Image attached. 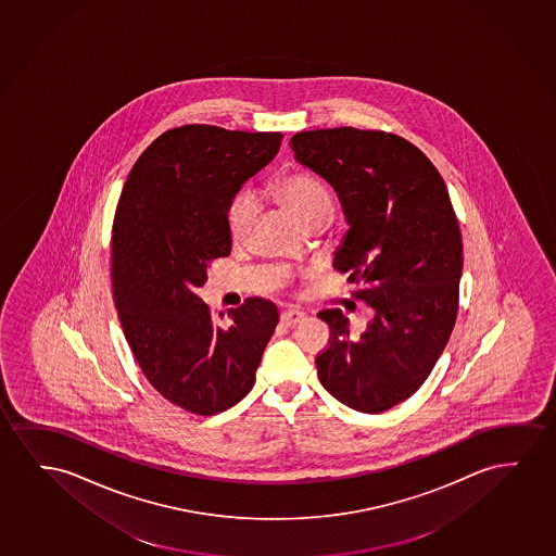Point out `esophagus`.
I'll use <instances>...</instances> for the list:
<instances>
[{
  "mask_svg": "<svg viewBox=\"0 0 556 556\" xmlns=\"http://www.w3.org/2000/svg\"><path fill=\"white\" fill-rule=\"evenodd\" d=\"M280 320H282L283 326H295V324H299L301 320H305V314L299 313V311H283L282 314H280Z\"/></svg>",
  "mask_w": 556,
  "mask_h": 556,
  "instance_id": "1",
  "label": "esophagus"
}]
</instances>
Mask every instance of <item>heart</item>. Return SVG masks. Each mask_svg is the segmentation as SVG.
<instances>
[{
	"label": "heart",
	"instance_id": "heart-1",
	"mask_svg": "<svg viewBox=\"0 0 556 556\" xmlns=\"http://www.w3.org/2000/svg\"><path fill=\"white\" fill-rule=\"evenodd\" d=\"M273 190L306 228L328 225L336 212L328 185L314 173L286 175L276 180ZM257 212V198L248 190H240L232 195L227 207V228L235 242H243L250 236Z\"/></svg>",
	"mask_w": 556,
	"mask_h": 556
}]
</instances>
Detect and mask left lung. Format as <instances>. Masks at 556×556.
<instances>
[{
  "instance_id": "8db88e82",
  "label": "left lung",
  "mask_w": 556,
  "mask_h": 556,
  "mask_svg": "<svg viewBox=\"0 0 556 556\" xmlns=\"http://www.w3.org/2000/svg\"><path fill=\"white\" fill-rule=\"evenodd\" d=\"M299 164L333 187L349 230L333 268L374 308L361 337L339 308L318 318L331 343L316 356L324 389L362 414L409 399L429 377L457 316L463 242L444 179L399 135L354 127L291 137Z\"/></svg>"
}]
</instances>
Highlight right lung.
<instances>
[{"instance_id":"add662e5","label":"right lung","mask_w":556,"mask_h":556,"mask_svg":"<svg viewBox=\"0 0 556 556\" xmlns=\"http://www.w3.org/2000/svg\"><path fill=\"white\" fill-rule=\"evenodd\" d=\"M280 142L282 134L175 127L135 162L117 202V316L150 384L190 414H219L251 391L278 324V308L261 298L245 299L219 324L195 291L213 261L232 250V195L278 154Z\"/></svg>"}]
</instances>
